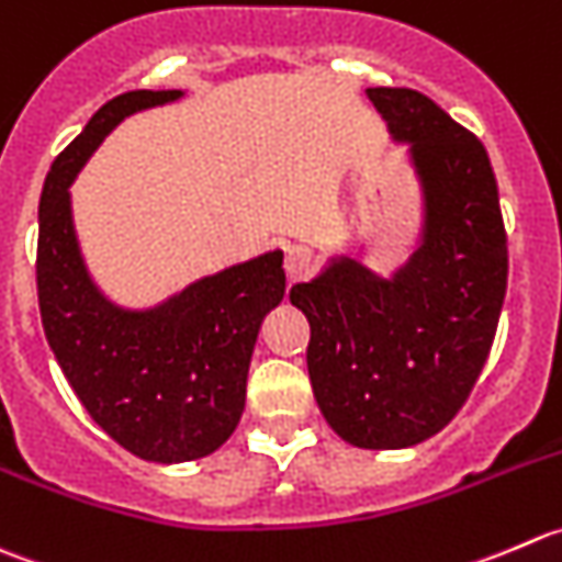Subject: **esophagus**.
Wrapping results in <instances>:
<instances>
[{"label":"esophagus","instance_id":"esophagus-1","mask_svg":"<svg viewBox=\"0 0 562 562\" xmlns=\"http://www.w3.org/2000/svg\"><path fill=\"white\" fill-rule=\"evenodd\" d=\"M311 265H314V259H311V254L305 251V248H289L283 268H286L289 281H297V279H303L305 273H308Z\"/></svg>","mask_w":562,"mask_h":562}]
</instances>
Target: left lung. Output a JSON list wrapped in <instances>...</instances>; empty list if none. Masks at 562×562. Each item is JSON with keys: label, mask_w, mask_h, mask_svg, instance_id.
I'll use <instances>...</instances> for the list:
<instances>
[{"label": "left lung", "mask_w": 562, "mask_h": 562, "mask_svg": "<svg viewBox=\"0 0 562 562\" xmlns=\"http://www.w3.org/2000/svg\"><path fill=\"white\" fill-rule=\"evenodd\" d=\"M366 94L393 142L409 144L420 243L391 279L338 257L289 300L311 325L305 360L330 429L355 448L393 451L435 437L468 402L497 330L508 246L483 144L426 94Z\"/></svg>", "instance_id": "1"}]
</instances>
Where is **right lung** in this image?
Here are the masks:
<instances>
[{"label":"right lung","instance_id":"obj_1","mask_svg":"<svg viewBox=\"0 0 562 562\" xmlns=\"http://www.w3.org/2000/svg\"><path fill=\"white\" fill-rule=\"evenodd\" d=\"M182 98L133 90L100 105L57 155L41 196L37 303L48 347L94 424L133 457L175 464L218 451L240 424L254 344L283 300V254L193 281L155 308L111 303L87 273L70 182L125 116Z\"/></svg>","mask_w":562,"mask_h":562}]
</instances>
